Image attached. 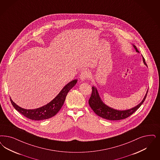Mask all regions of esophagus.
I'll return each instance as SVG.
<instances>
[{"mask_svg":"<svg viewBox=\"0 0 160 160\" xmlns=\"http://www.w3.org/2000/svg\"><path fill=\"white\" fill-rule=\"evenodd\" d=\"M89 77V73L88 71L86 70H83L81 72L80 75V79L82 81L84 82L85 81L88 77Z\"/></svg>","mask_w":160,"mask_h":160,"instance_id":"34e87169","label":"esophagus"}]
</instances>
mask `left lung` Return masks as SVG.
I'll use <instances>...</instances> for the list:
<instances>
[{"label": "left lung", "instance_id": "left-lung-1", "mask_svg": "<svg viewBox=\"0 0 160 160\" xmlns=\"http://www.w3.org/2000/svg\"><path fill=\"white\" fill-rule=\"evenodd\" d=\"M132 45L133 48L136 51V52L139 53V52L137 50L136 46L133 44ZM142 60H143V64L147 67L143 56H142ZM148 90L143 99L138 105L135 106V107L132 108L131 109H129L127 110H117L106 105L101 99L97 88L95 86H93L92 93L88 100V104L90 105V108H92V109L93 110L94 112L97 115H98L100 117H102V118H104L108 120H110V121L121 120L131 116L142 105L147 97Z\"/></svg>", "mask_w": 160, "mask_h": 160}]
</instances>
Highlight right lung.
<instances>
[{
  "label": "right lung",
  "instance_id": "obj_1",
  "mask_svg": "<svg viewBox=\"0 0 160 160\" xmlns=\"http://www.w3.org/2000/svg\"><path fill=\"white\" fill-rule=\"evenodd\" d=\"M77 80L75 79L67 83L62 88L54 99L52 100L48 103L34 109H26L17 105L11 98L12 105L16 110L23 115L31 120L41 121L49 119L55 115L60 110L64 104L67 94L77 83Z\"/></svg>",
  "mask_w": 160,
  "mask_h": 160
}]
</instances>
